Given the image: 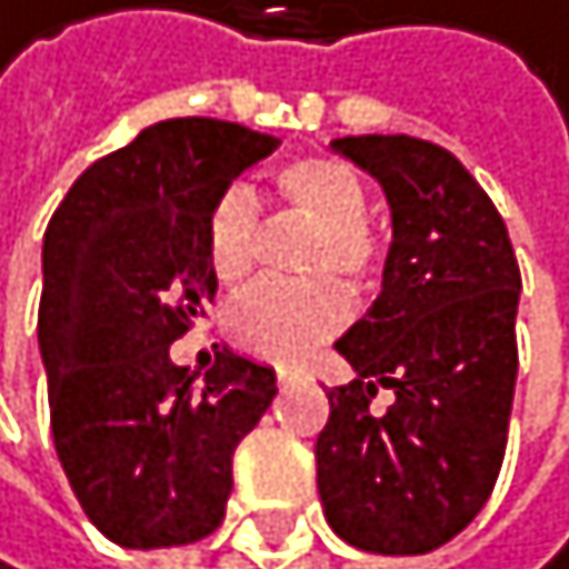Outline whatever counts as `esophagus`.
I'll return each mask as SVG.
<instances>
[{"instance_id": "1", "label": "esophagus", "mask_w": 569, "mask_h": 569, "mask_svg": "<svg viewBox=\"0 0 569 569\" xmlns=\"http://www.w3.org/2000/svg\"><path fill=\"white\" fill-rule=\"evenodd\" d=\"M293 380H297V369H279V372H276V383H279V387H290Z\"/></svg>"}]
</instances>
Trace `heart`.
<instances>
[{
	"mask_svg": "<svg viewBox=\"0 0 569 569\" xmlns=\"http://www.w3.org/2000/svg\"><path fill=\"white\" fill-rule=\"evenodd\" d=\"M276 193L319 226V240L305 258L308 282L264 279L243 290L226 311V333L240 351L264 362H301L326 337L348 322V297L337 287L366 290L383 268V236L369 226V193L358 171L337 157H297L276 171ZM258 200L243 186H229L203 226L207 264L221 282L243 279L258 258Z\"/></svg>",
	"mask_w": 569,
	"mask_h": 569,
	"instance_id": "1",
	"label": "heart"
}]
</instances>
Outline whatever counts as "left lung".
I'll return each instance as SVG.
<instances>
[{"label": "left lung", "instance_id": "obj_1", "mask_svg": "<svg viewBox=\"0 0 569 569\" xmlns=\"http://www.w3.org/2000/svg\"><path fill=\"white\" fill-rule=\"evenodd\" d=\"M333 150L383 186L395 240L380 297L337 340L355 380L326 390L319 498L355 549L419 556L477 517L502 470L520 264L491 197L441 146L343 136ZM380 386L396 395L383 417L368 409Z\"/></svg>", "mask_w": 569, "mask_h": 569}]
</instances>
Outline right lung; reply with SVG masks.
Instances as JSON below:
<instances>
[{
    "instance_id": "add662e5",
    "label": "right lung",
    "mask_w": 569,
    "mask_h": 569,
    "mask_svg": "<svg viewBox=\"0 0 569 569\" xmlns=\"http://www.w3.org/2000/svg\"><path fill=\"white\" fill-rule=\"evenodd\" d=\"M276 146L232 121H160L81 171L49 218L38 348L52 441L86 517L124 549L211 535L232 451L276 398V372L229 348L200 387L168 355L218 290L207 211Z\"/></svg>"
}]
</instances>
